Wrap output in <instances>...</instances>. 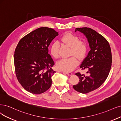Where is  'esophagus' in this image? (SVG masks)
Returning a JSON list of instances; mask_svg holds the SVG:
<instances>
[{
    "instance_id": "esophagus-1",
    "label": "esophagus",
    "mask_w": 121,
    "mask_h": 121,
    "mask_svg": "<svg viewBox=\"0 0 121 121\" xmlns=\"http://www.w3.org/2000/svg\"><path fill=\"white\" fill-rule=\"evenodd\" d=\"M63 73H65V74H67L68 75H69V76H71L72 75V73H71V72H63Z\"/></svg>"
}]
</instances>
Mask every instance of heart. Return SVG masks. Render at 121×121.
I'll return each instance as SVG.
<instances>
[{"mask_svg":"<svg viewBox=\"0 0 121 121\" xmlns=\"http://www.w3.org/2000/svg\"><path fill=\"white\" fill-rule=\"evenodd\" d=\"M79 38L77 35L71 33H67L63 36L61 41L71 47L70 55H74L79 59H82L85 56L87 51V47L84 42L79 41ZM50 53L55 59L59 58V44L54 42L50 47ZM77 58L72 56L69 58H64L58 61L56 67L58 70L70 72L78 65Z\"/></svg>","mask_w":121,"mask_h":121,"instance_id":"obj_1","label":"heart"}]
</instances>
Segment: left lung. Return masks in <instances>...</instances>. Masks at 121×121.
I'll return each instance as SVG.
<instances>
[{"mask_svg":"<svg viewBox=\"0 0 121 121\" xmlns=\"http://www.w3.org/2000/svg\"><path fill=\"white\" fill-rule=\"evenodd\" d=\"M87 39L91 49L83 60L80 68L87 70V75L76 73L79 82L73 86L76 91L86 94L100 87L108 77L111 68L112 53L110 46L102 35L90 28H77Z\"/></svg>","mask_w":121,"mask_h":121,"instance_id":"8db88e82","label":"left lung"}]
</instances>
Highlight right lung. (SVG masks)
I'll return each mask as SVG.
<instances>
[{"label": "right lung", "instance_id": "right-lung-1", "mask_svg": "<svg viewBox=\"0 0 121 121\" xmlns=\"http://www.w3.org/2000/svg\"><path fill=\"white\" fill-rule=\"evenodd\" d=\"M58 32L52 28L40 27L22 38L14 52L15 73L19 82L26 91L39 94L49 89L51 77L56 72L48 54V47Z\"/></svg>", "mask_w": 121, "mask_h": 121}]
</instances>
